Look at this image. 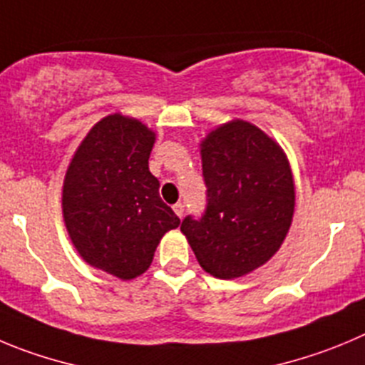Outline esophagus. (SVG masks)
Instances as JSON below:
<instances>
[{"label": "esophagus", "instance_id": "esophagus-1", "mask_svg": "<svg viewBox=\"0 0 365 365\" xmlns=\"http://www.w3.org/2000/svg\"><path fill=\"white\" fill-rule=\"evenodd\" d=\"M173 210H175L176 216H178V217H182L183 212H185V209H183V203H176V205L173 207Z\"/></svg>", "mask_w": 365, "mask_h": 365}]
</instances>
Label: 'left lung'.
Wrapping results in <instances>:
<instances>
[{"mask_svg":"<svg viewBox=\"0 0 365 365\" xmlns=\"http://www.w3.org/2000/svg\"><path fill=\"white\" fill-rule=\"evenodd\" d=\"M207 209L182 221L200 267L236 279L263 267L281 248L295 210L288 156L263 129L241 118L217 125L200 144Z\"/></svg>","mask_w":365,"mask_h":365,"instance_id":"obj_1","label":"left lung"}]
</instances>
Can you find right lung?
Here are the masks:
<instances>
[{
    "label": "right lung",
    "instance_id": "right-lung-1",
    "mask_svg": "<svg viewBox=\"0 0 365 365\" xmlns=\"http://www.w3.org/2000/svg\"><path fill=\"white\" fill-rule=\"evenodd\" d=\"M155 140L140 120L108 115L88 131L64 175L63 217L75 250L122 281L144 274L163 234L180 225L149 171Z\"/></svg>",
    "mask_w": 365,
    "mask_h": 365
}]
</instances>
